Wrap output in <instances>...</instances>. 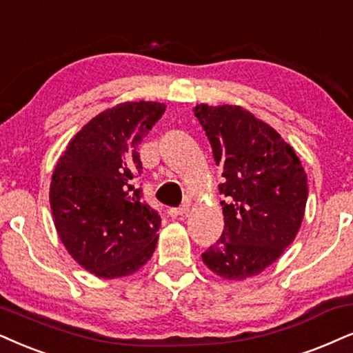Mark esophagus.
I'll use <instances>...</instances> for the list:
<instances>
[{
    "label": "esophagus",
    "instance_id": "1",
    "mask_svg": "<svg viewBox=\"0 0 353 353\" xmlns=\"http://www.w3.org/2000/svg\"><path fill=\"white\" fill-rule=\"evenodd\" d=\"M187 212H189V205H182V207H179V208H169V210H168L169 216H172V218L185 215Z\"/></svg>",
    "mask_w": 353,
    "mask_h": 353
}]
</instances>
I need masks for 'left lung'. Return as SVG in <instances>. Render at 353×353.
Listing matches in <instances>:
<instances>
[{
    "label": "left lung",
    "instance_id": "1",
    "mask_svg": "<svg viewBox=\"0 0 353 353\" xmlns=\"http://www.w3.org/2000/svg\"><path fill=\"white\" fill-rule=\"evenodd\" d=\"M207 133L223 184L225 230L202 254L228 280L261 274L282 256L300 230L307 179L292 146L270 125L239 105L194 107Z\"/></svg>",
    "mask_w": 353,
    "mask_h": 353
}]
</instances>
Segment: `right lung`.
<instances>
[{
	"instance_id": "add662e5",
	"label": "right lung",
	"mask_w": 353,
	"mask_h": 353,
	"mask_svg": "<svg viewBox=\"0 0 353 353\" xmlns=\"http://www.w3.org/2000/svg\"><path fill=\"white\" fill-rule=\"evenodd\" d=\"M161 102H123L71 138L50 182L57 233L70 256L102 279L130 275L153 256L161 216L145 203L135 177L137 146L161 119Z\"/></svg>"
}]
</instances>
